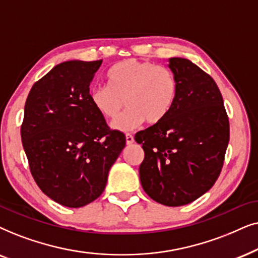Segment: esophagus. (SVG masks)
<instances>
[{"mask_svg":"<svg viewBox=\"0 0 258 258\" xmlns=\"http://www.w3.org/2000/svg\"><path fill=\"white\" fill-rule=\"evenodd\" d=\"M126 145L131 146L133 143H135V138H133L132 135H126Z\"/></svg>","mask_w":258,"mask_h":258,"instance_id":"obj_1","label":"esophagus"}]
</instances>
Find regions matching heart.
Returning <instances> with one entry per match:
<instances>
[{
    "mask_svg": "<svg viewBox=\"0 0 258 258\" xmlns=\"http://www.w3.org/2000/svg\"><path fill=\"white\" fill-rule=\"evenodd\" d=\"M109 86H93L89 99L106 119L114 120L128 108L113 127L127 132L142 125H158L172 111L178 97V81L165 67L149 61L122 60L108 71Z\"/></svg>",
    "mask_w": 258,
    "mask_h": 258,
    "instance_id": "1",
    "label": "heart"
}]
</instances>
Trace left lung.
I'll use <instances>...</instances> for the list:
<instances>
[{
	"instance_id": "left-lung-1",
	"label": "left lung",
	"mask_w": 258,
	"mask_h": 258,
	"mask_svg": "<svg viewBox=\"0 0 258 258\" xmlns=\"http://www.w3.org/2000/svg\"><path fill=\"white\" fill-rule=\"evenodd\" d=\"M178 97L166 119L136 135L145 158L144 191L158 203L181 207L203 196L221 173L229 144V119L210 75L184 57H170Z\"/></svg>"
}]
</instances>
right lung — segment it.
Returning a JSON list of instances; mask_svg holds the SVG:
<instances>
[{
    "label": "right lung",
    "instance_id": "add662e5",
    "mask_svg": "<svg viewBox=\"0 0 258 258\" xmlns=\"http://www.w3.org/2000/svg\"><path fill=\"white\" fill-rule=\"evenodd\" d=\"M102 60L56 64L30 89L21 127L30 172L41 191L67 208L85 207L105 190L126 145L89 99Z\"/></svg>",
    "mask_w": 258,
    "mask_h": 258
}]
</instances>
